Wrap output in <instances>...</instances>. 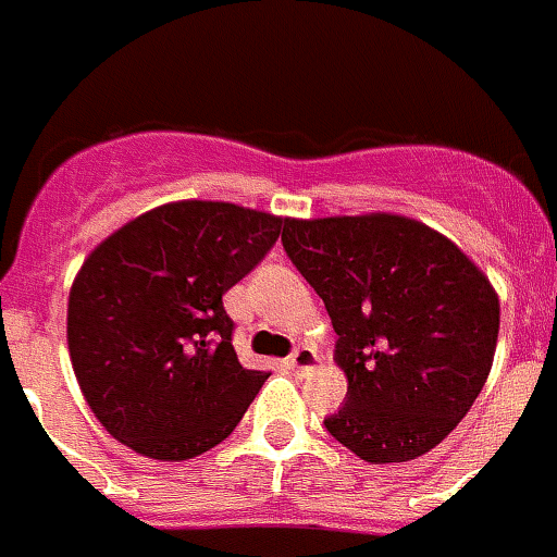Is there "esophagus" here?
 <instances>
[{"instance_id":"obj_1","label":"esophagus","mask_w":557,"mask_h":557,"mask_svg":"<svg viewBox=\"0 0 557 557\" xmlns=\"http://www.w3.org/2000/svg\"><path fill=\"white\" fill-rule=\"evenodd\" d=\"M288 367L294 372H311L319 367V356L313 347H299V350L292 352V359H288Z\"/></svg>"}]
</instances>
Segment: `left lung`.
Returning a JSON list of instances; mask_svg holds the SVG:
<instances>
[{"label":"left lung","instance_id":"1","mask_svg":"<svg viewBox=\"0 0 557 557\" xmlns=\"http://www.w3.org/2000/svg\"><path fill=\"white\" fill-rule=\"evenodd\" d=\"M283 246L325 299L347 404L325 429L372 466L432 451L493 367L499 294L443 232L398 212L288 219Z\"/></svg>","mask_w":557,"mask_h":557}]
</instances>
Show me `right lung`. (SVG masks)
<instances>
[{
    "instance_id": "obj_1",
    "label": "right lung",
    "mask_w": 557,
    "mask_h": 557,
    "mask_svg": "<svg viewBox=\"0 0 557 557\" xmlns=\"http://www.w3.org/2000/svg\"><path fill=\"white\" fill-rule=\"evenodd\" d=\"M285 221L182 198L86 255L70 288L66 345L111 437L148 459L182 462L235 432L269 372L238 361L221 297L263 260Z\"/></svg>"
}]
</instances>
